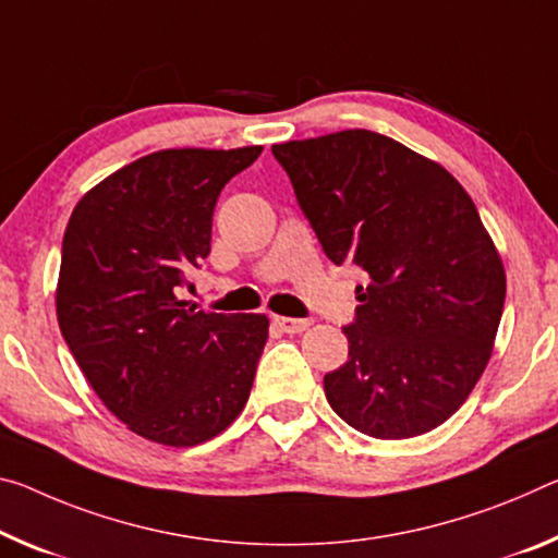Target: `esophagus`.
Segmentation results:
<instances>
[{
    "label": "esophagus",
    "instance_id": "obj_1",
    "mask_svg": "<svg viewBox=\"0 0 558 558\" xmlns=\"http://www.w3.org/2000/svg\"><path fill=\"white\" fill-rule=\"evenodd\" d=\"M272 323H276L282 332L288 335H298V332H305L307 327L313 325V320H307V317H282V315H276L272 317Z\"/></svg>",
    "mask_w": 558,
    "mask_h": 558
}]
</instances>
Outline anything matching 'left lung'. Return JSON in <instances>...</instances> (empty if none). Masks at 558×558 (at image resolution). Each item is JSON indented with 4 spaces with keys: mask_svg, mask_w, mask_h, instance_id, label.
Listing matches in <instances>:
<instances>
[{
    "mask_svg": "<svg viewBox=\"0 0 558 558\" xmlns=\"http://www.w3.org/2000/svg\"><path fill=\"white\" fill-rule=\"evenodd\" d=\"M335 265L367 272L325 397L362 435L439 427L480 383L507 272L474 201L445 166L365 129L272 146Z\"/></svg>",
    "mask_w": 558,
    "mask_h": 558,
    "instance_id": "8db88e82",
    "label": "left lung"
}]
</instances>
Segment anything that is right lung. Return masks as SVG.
I'll use <instances>...</instances> for the list:
<instances>
[{"label": "right lung", "mask_w": 558, "mask_h": 558, "mask_svg": "<svg viewBox=\"0 0 558 558\" xmlns=\"http://www.w3.org/2000/svg\"><path fill=\"white\" fill-rule=\"evenodd\" d=\"M163 148L96 183L61 243L57 320L88 385L138 437L196 447L231 427L268 340L265 315L179 300L210 253L223 185L260 156Z\"/></svg>", "instance_id": "add662e5"}]
</instances>
